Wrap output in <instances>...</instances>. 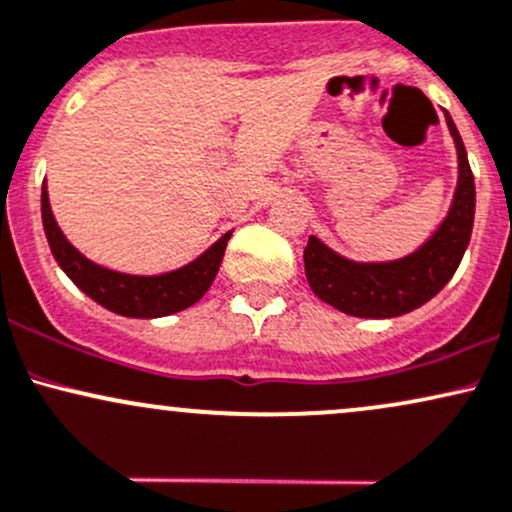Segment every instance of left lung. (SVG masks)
Here are the masks:
<instances>
[{
	"mask_svg": "<svg viewBox=\"0 0 512 512\" xmlns=\"http://www.w3.org/2000/svg\"><path fill=\"white\" fill-rule=\"evenodd\" d=\"M445 118L457 145L459 181L445 222L421 249L399 261L355 263L338 256L317 237H309L304 249L309 287L338 312L363 319L401 317L433 300L455 275L472 239L476 191L462 137L447 113Z\"/></svg>",
	"mask_w": 512,
	"mask_h": 512,
	"instance_id": "left-lung-1",
	"label": "left lung"
}]
</instances>
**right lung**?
Returning <instances> with one entry per match:
<instances>
[{"mask_svg": "<svg viewBox=\"0 0 512 512\" xmlns=\"http://www.w3.org/2000/svg\"><path fill=\"white\" fill-rule=\"evenodd\" d=\"M40 212H43V227L50 251H53L55 261L60 263L62 271L67 273V278L84 295L99 302L101 307L111 309L120 317L132 319L166 317V314L181 312V309H188L191 304L198 302L208 292L217 271H220L227 241L232 237V232H227L205 254H200L188 266L179 268V271L162 275H128L108 271V268L89 261V258L74 249L65 234L60 232V227H57L45 186L43 195H40Z\"/></svg>", "mask_w": 512, "mask_h": 512, "instance_id": "right-lung-1", "label": "right lung"}]
</instances>
